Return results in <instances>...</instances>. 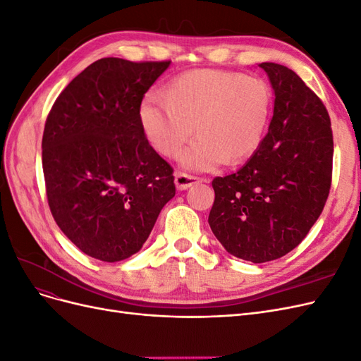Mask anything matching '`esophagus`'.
Here are the masks:
<instances>
[{"label":"esophagus","instance_id":"34e87169","mask_svg":"<svg viewBox=\"0 0 361 361\" xmlns=\"http://www.w3.org/2000/svg\"><path fill=\"white\" fill-rule=\"evenodd\" d=\"M200 182H206V180L200 179V178L191 176V174H187V173H180V171H178L176 174H174V183H176V188L179 191L188 190L190 187H192V185L200 183Z\"/></svg>","mask_w":361,"mask_h":361}]
</instances>
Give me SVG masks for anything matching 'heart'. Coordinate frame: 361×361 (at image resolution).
I'll return each mask as SVG.
<instances>
[{"instance_id": "b5f03b06", "label": "heart", "mask_w": 361, "mask_h": 361, "mask_svg": "<svg viewBox=\"0 0 361 361\" xmlns=\"http://www.w3.org/2000/svg\"><path fill=\"white\" fill-rule=\"evenodd\" d=\"M271 108L272 93L264 80L200 69L174 78L164 97L147 94L138 118L152 147L167 158L179 154L194 130L199 140L183 152L180 164L207 171L253 157L264 143Z\"/></svg>"}]
</instances>
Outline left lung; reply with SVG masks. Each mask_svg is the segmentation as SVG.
Here are the masks:
<instances>
[{
  "label": "left lung",
  "instance_id": "1",
  "mask_svg": "<svg viewBox=\"0 0 361 361\" xmlns=\"http://www.w3.org/2000/svg\"><path fill=\"white\" fill-rule=\"evenodd\" d=\"M274 90L268 134L243 169L215 178L209 226L235 257L253 264L288 255L318 220L331 187L329 111L300 76L260 63Z\"/></svg>",
  "mask_w": 361,
  "mask_h": 361
}]
</instances>
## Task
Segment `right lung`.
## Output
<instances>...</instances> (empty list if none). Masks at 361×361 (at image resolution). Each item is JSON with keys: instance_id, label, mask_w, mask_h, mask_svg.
I'll return each instance as SVG.
<instances>
[{"instance_id": "add662e5", "label": "right lung", "mask_w": 361, "mask_h": 361, "mask_svg": "<svg viewBox=\"0 0 361 361\" xmlns=\"http://www.w3.org/2000/svg\"><path fill=\"white\" fill-rule=\"evenodd\" d=\"M170 61L108 57L68 84L48 114L42 166L54 220L82 253L118 262L141 250L176 194L173 169L138 108Z\"/></svg>"}]
</instances>
